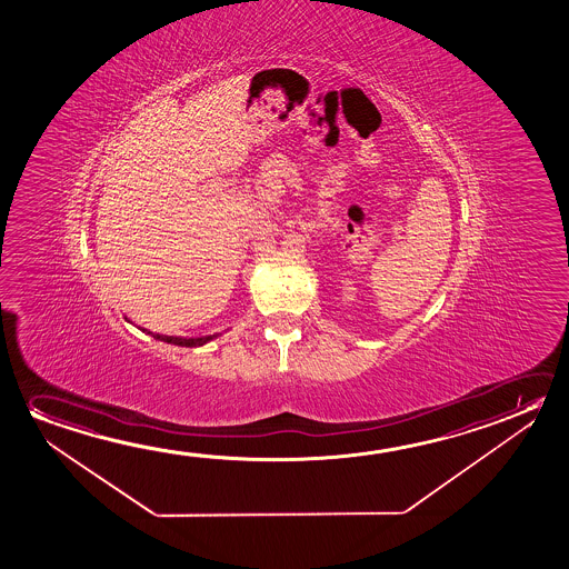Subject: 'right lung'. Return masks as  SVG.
Returning a JSON list of instances; mask_svg holds the SVG:
<instances>
[{"mask_svg": "<svg viewBox=\"0 0 569 569\" xmlns=\"http://www.w3.org/2000/svg\"><path fill=\"white\" fill-rule=\"evenodd\" d=\"M156 340H162V342L176 343V346H186V348H196V346H203L209 340H213L219 335L201 336V338H180V336H163L152 335Z\"/></svg>", "mask_w": 569, "mask_h": 569, "instance_id": "add662e5", "label": "right lung"}]
</instances>
